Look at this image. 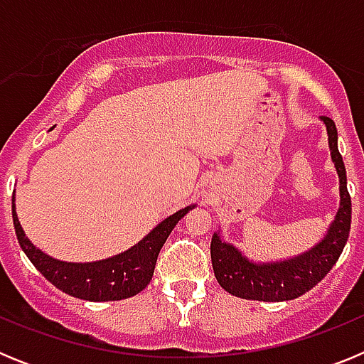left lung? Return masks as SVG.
Returning a JSON list of instances; mask_svg holds the SVG:
<instances>
[{"mask_svg":"<svg viewBox=\"0 0 364 364\" xmlns=\"http://www.w3.org/2000/svg\"><path fill=\"white\" fill-rule=\"evenodd\" d=\"M321 118L326 124L328 144L339 175L341 191V208L336 220L330 226L326 239L317 244L314 250L295 259L275 262V264H253L231 244L222 242L218 235H213L211 264H213L215 277L218 284L231 295L266 302L297 299L326 277L345 250L350 224H352V198L346 188L345 162L337 149L336 122L328 117Z\"/></svg>","mask_w":364,"mask_h":364,"instance_id":"left-lung-1","label":"left lung"}]
</instances>
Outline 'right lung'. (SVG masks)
Listing matches in <instances>:
<instances>
[{"label":"right lung","mask_w":364,"mask_h":364,"mask_svg":"<svg viewBox=\"0 0 364 364\" xmlns=\"http://www.w3.org/2000/svg\"><path fill=\"white\" fill-rule=\"evenodd\" d=\"M189 210L191 208L176 211L175 215L160 222L142 242H138L125 253L89 264L62 262L36 250L19 226L14 204H12V220H14L16 237L25 255L58 290L83 301H120L140 294L149 284L164 242L176 226V222Z\"/></svg>","instance_id":"obj_1"}]
</instances>
